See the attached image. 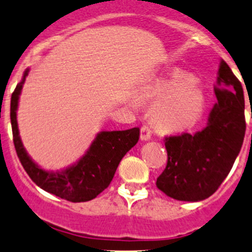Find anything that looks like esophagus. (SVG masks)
I'll return each mask as SVG.
<instances>
[{
	"label": "esophagus",
	"instance_id": "esophagus-1",
	"mask_svg": "<svg viewBox=\"0 0 252 252\" xmlns=\"http://www.w3.org/2000/svg\"><path fill=\"white\" fill-rule=\"evenodd\" d=\"M151 135H152L151 129H150L147 126H142L141 129H140V138H141V140H145V141L150 140V139H151Z\"/></svg>",
	"mask_w": 252,
	"mask_h": 252
}]
</instances>
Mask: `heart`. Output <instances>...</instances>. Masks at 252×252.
<instances>
[{
	"label": "heart",
	"mask_w": 252,
	"mask_h": 252,
	"mask_svg": "<svg viewBox=\"0 0 252 252\" xmlns=\"http://www.w3.org/2000/svg\"><path fill=\"white\" fill-rule=\"evenodd\" d=\"M136 97L141 103H154L152 119L164 131L191 128L201 118L205 108V94L200 83L183 72L142 86Z\"/></svg>",
	"instance_id": "heart-1"
}]
</instances>
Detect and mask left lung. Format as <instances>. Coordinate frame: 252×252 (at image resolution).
I'll list each match as a JSON object with an SVG mask.
<instances>
[{
    "label": "left lung",
    "instance_id": "left-lung-1",
    "mask_svg": "<svg viewBox=\"0 0 252 252\" xmlns=\"http://www.w3.org/2000/svg\"><path fill=\"white\" fill-rule=\"evenodd\" d=\"M215 94L217 102L204 130L164 138L168 159L156 185L172 199L201 201L210 197L240 152L246 130L244 91L224 61L220 64Z\"/></svg>",
    "mask_w": 252,
    "mask_h": 252
}]
</instances>
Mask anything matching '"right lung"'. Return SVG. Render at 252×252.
<instances>
[{
    "instance_id": "right-lung-1",
    "label": "right lung",
    "mask_w": 252,
    "mask_h": 252,
    "mask_svg": "<svg viewBox=\"0 0 252 252\" xmlns=\"http://www.w3.org/2000/svg\"><path fill=\"white\" fill-rule=\"evenodd\" d=\"M27 75L28 70H25L23 80L14 89L11 97L13 142L23 168L37 187L61 199L70 202H84L95 199L111 184L121 159L138 142L140 129L101 131L83 158L74 166L62 172L44 171L28 156L18 131V100Z\"/></svg>"
}]
</instances>
